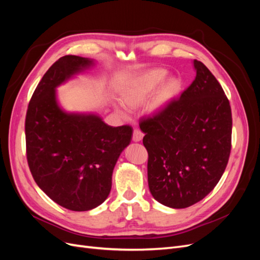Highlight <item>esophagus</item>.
<instances>
[{
	"instance_id": "obj_1",
	"label": "esophagus",
	"mask_w": 260,
	"mask_h": 260,
	"mask_svg": "<svg viewBox=\"0 0 260 260\" xmlns=\"http://www.w3.org/2000/svg\"><path fill=\"white\" fill-rule=\"evenodd\" d=\"M143 137H144V135H143V132L141 131V130H139V129H135V130H133L132 140L135 141V142H140V141L143 139Z\"/></svg>"
}]
</instances>
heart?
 <instances>
[{
    "mask_svg": "<svg viewBox=\"0 0 260 260\" xmlns=\"http://www.w3.org/2000/svg\"><path fill=\"white\" fill-rule=\"evenodd\" d=\"M167 75L168 72L164 68H156L141 75L122 92V102L127 106L133 108L142 105L155 92L157 86L165 80ZM181 89H182V82L179 78H170L157 91L152 103L149 104V109L152 112H157L166 107L179 95ZM117 111L122 116L127 115V109L121 105H117Z\"/></svg>",
    "mask_w": 260,
    "mask_h": 260,
    "instance_id": "heart-1",
    "label": "heart"
}]
</instances>
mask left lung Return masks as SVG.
<instances>
[{"instance_id":"1","label":"left lung","mask_w":260,"mask_h":260,"mask_svg":"<svg viewBox=\"0 0 260 260\" xmlns=\"http://www.w3.org/2000/svg\"><path fill=\"white\" fill-rule=\"evenodd\" d=\"M194 68L195 79L181 96L140 122L149 191L171 208L192 206L214 190L231 152L229 100L202 61L195 59Z\"/></svg>"}]
</instances>
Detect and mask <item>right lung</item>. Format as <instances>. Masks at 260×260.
<instances>
[{
	"label": "right lung",
	"mask_w": 260,
	"mask_h": 260,
	"mask_svg": "<svg viewBox=\"0 0 260 260\" xmlns=\"http://www.w3.org/2000/svg\"><path fill=\"white\" fill-rule=\"evenodd\" d=\"M92 64L76 55L55 61L31 96L25 122L27 160L36 183L74 211L93 209L107 199L114 167L132 136L130 125L111 127L94 114H68L58 106L57 86Z\"/></svg>",
	"instance_id": "1"
}]
</instances>
